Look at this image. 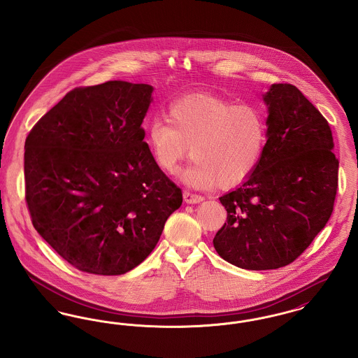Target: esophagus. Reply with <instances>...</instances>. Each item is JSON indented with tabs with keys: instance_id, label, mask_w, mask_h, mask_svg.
<instances>
[{
	"instance_id": "1",
	"label": "esophagus",
	"mask_w": 358,
	"mask_h": 358,
	"mask_svg": "<svg viewBox=\"0 0 358 358\" xmlns=\"http://www.w3.org/2000/svg\"><path fill=\"white\" fill-rule=\"evenodd\" d=\"M184 200H185L187 204H199V203H201L204 200V197L200 196V194H196V193H192V192L185 190L184 192Z\"/></svg>"
}]
</instances>
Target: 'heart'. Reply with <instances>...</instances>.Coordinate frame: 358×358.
Listing matches in <instances>:
<instances>
[{
	"label": "heart",
	"instance_id": "heart-1",
	"mask_svg": "<svg viewBox=\"0 0 358 358\" xmlns=\"http://www.w3.org/2000/svg\"><path fill=\"white\" fill-rule=\"evenodd\" d=\"M166 117L150 122L146 139L155 164L169 174L192 153L181 173L189 187L238 185L255 171L267 145V117L255 103L194 94L171 102Z\"/></svg>",
	"mask_w": 358,
	"mask_h": 358
}]
</instances>
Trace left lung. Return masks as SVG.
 I'll list each match as a JSON object with an SVG mask.
<instances>
[{
  "instance_id": "8db88e82",
  "label": "left lung",
  "mask_w": 358,
  "mask_h": 358,
  "mask_svg": "<svg viewBox=\"0 0 358 358\" xmlns=\"http://www.w3.org/2000/svg\"><path fill=\"white\" fill-rule=\"evenodd\" d=\"M268 136L252 174L220 197L227 222L213 238L217 254L244 270L292 263L329 222L338 187V159L327 120L295 87L263 95Z\"/></svg>"
}]
</instances>
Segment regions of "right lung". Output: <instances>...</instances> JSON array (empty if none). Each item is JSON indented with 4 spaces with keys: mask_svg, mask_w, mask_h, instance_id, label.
<instances>
[{
    "mask_svg": "<svg viewBox=\"0 0 358 358\" xmlns=\"http://www.w3.org/2000/svg\"><path fill=\"white\" fill-rule=\"evenodd\" d=\"M153 87H79L27 136L25 200L36 231L71 266L122 275L157 245L182 192L154 161L142 122Z\"/></svg>",
    "mask_w": 358,
    "mask_h": 358,
    "instance_id": "add662e5",
    "label": "right lung"
}]
</instances>
